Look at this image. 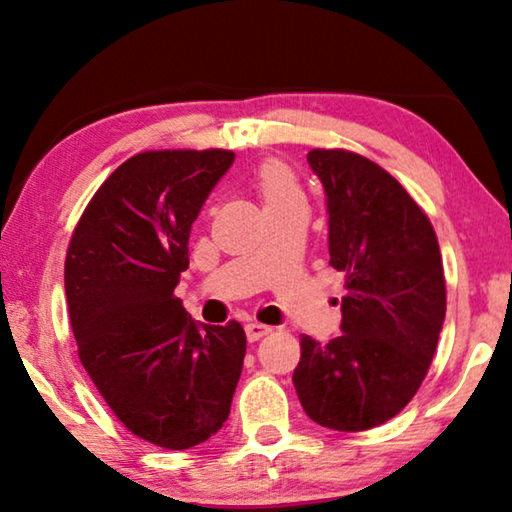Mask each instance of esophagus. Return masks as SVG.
<instances>
[{
    "instance_id": "obj_1",
    "label": "esophagus",
    "mask_w": 512,
    "mask_h": 512,
    "mask_svg": "<svg viewBox=\"0 0 512 512\" xmlns=\"http://www.w3.org/2000/svg\"><path fill=\"white\" fill-rule=\"evenodd\" d=\"M268 332H271V327L268 325H262V323H248L246 325V336H248V341H259L262 339V336H266Z\"/></svg>"
}]
</instances>
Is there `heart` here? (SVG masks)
Returning <instances> with one entry per match:
<instances>
[{
    "label": "heart",
    "mask_w": 512,
    "mask_h": 512,
    "mask_svg": "<svg viewBox=\"0 0 512 512\" xmlns=\"http://www.w3.org/2000/svg\"><path fill=\"white\" fill-rule=\"evenodd\" d=\"M257 189L264 198V205L284 203L300 198V189L293 173L282 162H266L257 171Z\"/></svg>",
    "instance_id": "heart-1"
}]
</instances>
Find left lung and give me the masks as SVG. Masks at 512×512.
I'll return each mask as SVG.
<instances>
[{
  "label": "left lung",
  "mask_w": 512,
  "mask_h": 512,
  "mask_svg": "<svg viewBox=\"0 0 512 512\" xmlns=\"http://www.w3.org/2000/svg\"><path fill=\"white\" fill-rule=\"evenodd\" d=\"M323 183L329 264L345 273L341 332L329 343L300 336L293 386L311 420L366 431L395 418L427 377L447 293L433 225L397 180L368 158L314 149Z\"/></svg>",
  "instance_id": "obj_1"
}]
</instances>
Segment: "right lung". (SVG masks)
<instances>
[{
    "instance_id": "right-lung-1",
    "label": "right lung",
    "mask_w": 512,
    "mask_h": 512,
    "mask_svg": "<svg viewBox=\"0 0 512 512\" xmlns=\"http://www.w3.org/2000/svg\"><path fill=\"white\" fill-rule=\"evenodd\" d=\"M232 162L223 149L133 155L92 196L67 248L83 368L124 427L164 449L223 427L244 368V327L196 323L173 296L192 223Z\"/></svg>"
}]
</instances>
